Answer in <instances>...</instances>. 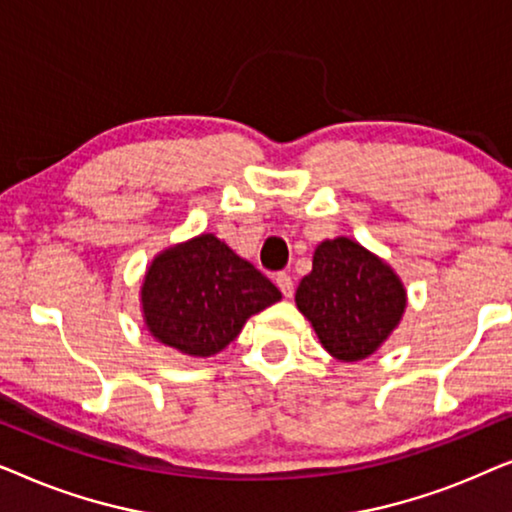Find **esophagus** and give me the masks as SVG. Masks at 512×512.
Listing matches in <instances>:
<instances>
[{
    "label": "esophagus",
    "instance_id": "1",
    "mask_svg": "<svg viewBox=\"0 0 512 512\" xmlns=\"http://www.w3.org/2000/svg\"><path fill=\"white\" fill-rule=\"evenodd\" d=\"M275 282L279 286V291H282L286 298L293 296V279H291V275H286V272H279V275L275 277Z\"/></svg>",
    "mask_w": 512,
    "mask_h": 512
}]
</instances>
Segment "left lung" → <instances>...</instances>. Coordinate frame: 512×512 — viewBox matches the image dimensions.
I'll return each instance as SVG.
<instances>
[{
    "mask_svg": "<svg viewBox=\"0 0 512 512\" xmlns=\"http://www.w3.org/2000/svg\"><path fill=\"white\" fill-rule=\"evenodd\" d=\"M296 305L328 354L361 361L398 326L405 289L382 258L349 237H335L314 249L312 272L300 279Z\"/></svg>",
    "mask_w": 512,
    "mask_h": 512,
    "instance_id": "8db88e82",
    "label": "left lung"
}]
</instances>
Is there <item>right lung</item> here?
Listing matches in <instances>:
<instances>
[{"label":"right lung","mask_w":512,"mask_h":512,"mask_svg":"<svg viewBox=\"0 0 512 512\" xmlns=\"http://www.w3.org/2000/svg\"><path fill=\"white\" fill-rule=\"evenodd\" d=\"M279 298L282 293L261 270L212 233L158 254L142 284L149 333L188 356L219 354L251 314Z\"/></svg>","instance_id":"obj_1"}]
</instances>
